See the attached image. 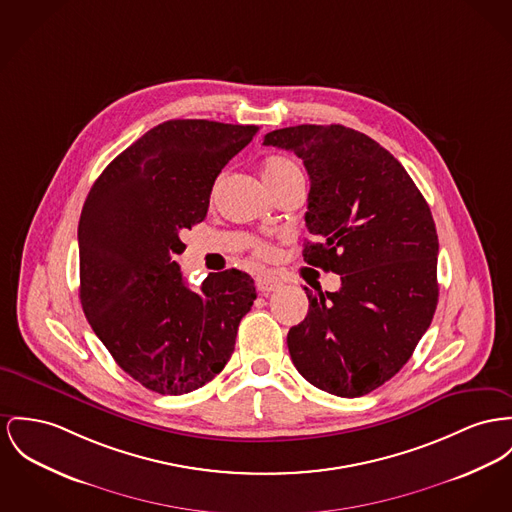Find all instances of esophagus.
Wrapping results in <instances>:
<instances>
[{
    "mask_svg": "<svg viewBox=\"0 0 512 512\" xmlns=\"http://www.w3.org/2000/svg\"><path fill=\"white\" fill-rule=\"evenodd\" d=\"M256 287H258L260 293L270 295L272 291H277V289L281 287V281H279L277 277H272V275H264V277H260V279L256 281Z\"/></svg>",
    "mask_w": 512,
    "mask_h": 512,
    "instance_id": "esophagus-1",
    "label": "esophagus"
}]
</instances>
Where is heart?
Wrapping results in <instances>:
<instances>
[{
  "label": "heart",
  "mask_w": 512,
  "mask_h": 512,
  "mask_svg": "<svg viewBox=\"0 0 512 512\" xmlns=\"http://www.w3.org/2000/svg\"><path fill=\"white\" fill-rule=\"evenodd\" d=\"M291 172H299V167H297V163H293L287 157H270L266 161V165H264V178H266V182H275V180H279V178H283V176H287ZM256 250H258V254H268V246L266 244L258 242Z\"/></svg>",
  "instance_id": "b5f03b06"
}]
</instances>
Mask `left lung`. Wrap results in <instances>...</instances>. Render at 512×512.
<instances>
[{"label": "left lung", "mask_w": 512, "mask_h": 512, "mask_svg": "<svg viewBox=\"0 0 512 512\" xmlns=\"http://www.w3.org/2000/svg\"><path fill=\"white\" fill-rule=\"evenodd\" d=\"M264 145L293 151L310 178V266L340 291H307V318L287 334L297 371L324 392L357 398L408 363L437 301L439 239L431 209L394 155L357 130L291 126Z\"/></svg>", "instance_id": "left-lung-1"}]
</instances>
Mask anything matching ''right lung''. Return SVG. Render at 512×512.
<instances>
[{"mask_svg": "<svg viewBox=\"0 0 512 512\" xmlns=\"http://www.w3.org/2000/svg\"><path fill=\"white\" fill-rule=\"evenodd\" d=\"M258 126L169 120L122 151L79 219V299L118 367L159 394H188L223 371L256 299L240 270L192 291L174 262L180 233L202 223L221 169Z\"/></svg>", "mask_w": 512, "mask_h": 512, "instance_id": "obj_1", "label": "right lung"}]
</instances>
